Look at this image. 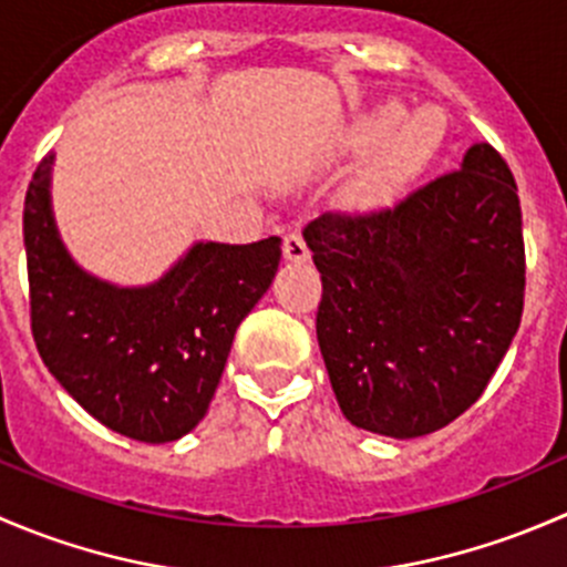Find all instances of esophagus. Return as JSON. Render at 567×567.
Segmentation results:
<instances>
[{"mask_svg":"<svg viewBox=\"0 0 567 567\" xmlns=\"http://www.w3.org/2000/svg\"><path fill=\"white\" fill-rule=\"evenodd\" d=\"M282 251H285V257H288L290 262H305V260H310V249H307L305 238H301L299 233H288V236H285Z\"/></svg>","mask_w":567,"mask_h":567,"instance_id":"34e87169","label":"esophagus"}]
</instances>
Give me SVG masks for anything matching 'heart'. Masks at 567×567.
<instances>
[{"label": "heart", "instance_id": "obj_1", "mask_svg": "<svg viewBox=\"0 0 567 567\" xmlns=\"http://www.w3.org/2000/svg\"><path fill=\"white\" fill-rule=\"evenodd\" d=\"M400 117H403V109L398 104H386L375 109V112L364 114L357 123V128H353V145L359 151H368V147L379 145L386 135L391 136L390 141L381 145V151L375 153L370 167L364 169L362 183H359V192L364 197H375V194L386 192V188L400 183L403 177L414 175L431 158L439 142H442L444 128L433 109H420L411 117H405L400 130H395L393 125L400 122Z\"/></svg>", "mask_w": 567, "mask_h": 567}]
</instances>
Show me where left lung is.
Masks as SVG:
<instances>
[{
	"label": "left lung",
	"mask_w": 567,
	"mask_h": 567,
	"mask_svg": "<svg viewBox=\"0 0 567 567\" xmlns=\"http://www.w3.org/2000/svg\"><path fill=\"white\" fill-rule=\"evenodd\" d=\"M320 271L318 346L351 425L416 439L488 386L524 312L518 186L472 145L461 169L392 208L320 214L305 227Z\"/></svg>",
	"instance_id": "left-lung-1"
}]
</instances>
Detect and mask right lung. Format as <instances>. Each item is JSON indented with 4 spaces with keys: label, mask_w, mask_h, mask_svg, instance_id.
I'll use <instances>...</instances> for the list:
<instances>
[{
    "label": "right lung",
    "mask_w": 567,
    "mask_h": 567,
    "mask_svg": "<svg viewBox=\"0 0 567 567\" xmlns=\"http://www.w3.org/2000/svg\"><path fill=\"white\" fill-rule=\"evenodd\" d=\"M54 153L24 199L32 337L49 373L114 433L186 436L208 411L233 337L279 268V238L194 244L158 282L117 288L73 262L51 214Z\"/></svg>",
    "instance_id": "right-lung-1"
}]
</instances>
